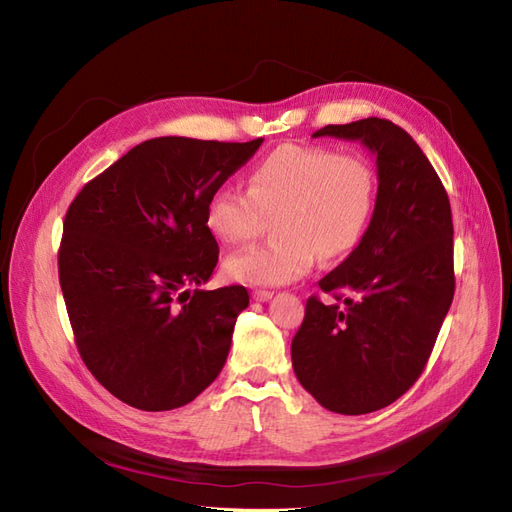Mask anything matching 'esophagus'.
I'll return each mask as SVG.
<instances>
[{
    "instance_id": "34e87169",
    "label": "esophagus",
    "mask_w": 512,
    "mask_h": 512,
    "mask_svg": "<svg viewBox=\"0 0 512 512\" xmlns=\"http://www.w3.org/2000/svg\"><path fill=\"white\" fill-rule=\"evenodd\" d=\"M272 291H268V289H255L253 291V300H257V302H268V300H272Z\"/></svg>"
}]
</instances>
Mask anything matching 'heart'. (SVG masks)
Returning <instances> with one entry per match:
<instances>
[{"label":"heart","mask_w":512,"mask_h":512,"mask_svg":"<svg viewBox=\"0 0 512 512\" xmlns=\"http://www.w3.org/2000/svg\"><path fill=\"white\" fill-rule=\"evenodd\" d=\"M376 176L353 153L323 146H280L249 176V189L225 183L206 202L204 223L223 244L251 240L274 220L278 240L229 255L223 272L244 285H287L306 276L317 257L353 251L372 219Z\"/></svg>","instance_id":"obj_1"}]
</instances>
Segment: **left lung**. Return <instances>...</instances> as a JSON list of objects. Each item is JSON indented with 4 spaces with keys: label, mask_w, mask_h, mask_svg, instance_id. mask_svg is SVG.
Listing matches in <instances>:
<instances>
[{
    "label": "left lung",
    "mask_w": 512,
    "mask_h": 512,
    "mask_svg": "<svg viewBox=\"0 0 512 512\" xmlns=\"http://www.w3.org/2000/svg\"><path fill=\"white\" fill-rule=\"evenodd\" d=\"M321 136L364 144L376 157L378 191L366 234L319 280L336 302L308 298L291 361L323 408L366 415L415 385L451 308V204L419 144L391 121L327 125L312 134Z\"/></svg>",
    "instance_id": "obj_1"
}]
</instances>
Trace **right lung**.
I'll return each mask as SVG.
<instances>
[{"mask_svg": "<svg viewBox=\"0 0 512 512\" xmlns=\"http://www.w3.org/2000/svg\"><path fill=\"white\" fill-rule=\"evenodd\" d=\"M261 142L146 140L70 204L59 249L65 308L82 361L121 402L185 406L223 370L249 293L200 289L219 261L204 214Z\"/></svg>", "mask_w": 512, "mask_h": 512, "instance_id": "add662e5", "label": "right lung"}]
</instances>
